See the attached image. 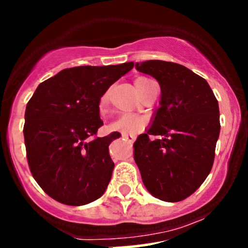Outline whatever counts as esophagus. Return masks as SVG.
<instances>
[{"instance_id":"34e87169","label":"esophagus","mask_w":248,"mask_h":248,"mask_svg":"<svg viewBox=\"0 0 248 248\" xmlns=\"http://www.w3.org/2000/svg\"><path fill=\"white\" fill-rule=\"evenodd\" d=\"M122 138H124V140L128 141V143H133V141L136 140V137L134 136H126V134H122Z\"/></svg>"}]
</instances>
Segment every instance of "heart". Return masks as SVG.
I'll list each match as a JSON object with an SVG mask.
<instances>
[{"label":"heart","instance_id":"heart-1","mask_svg":"<svg viewBox=\"0 0 248 248\" xmlns=\"http://www.w3.org/2000/svg\"><path fill=\"white\" fill-rule=\"evenodd\" d=\"M150 82L151 81L145 78H136L134 85H136V88L139 92V94L140 95L143 94L146 86H148ZM108 103H109V92L104 93V94L102 95V98H100V102H99L100 110L104 109V108L108 105ZM145 124H146V120L144 119V117L139 116V115L122 114L109 124V129L111 132H119V133L121 134H126V136H134V134L139 133V132L145 127Z\"/></svg>","mask_w":248,"mask_h":248}]
</instances>
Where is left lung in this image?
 Listing matches in <instances>:
<instances>
[{"label": "left lung", "instance_id": "obj_1", "mask_svg": "<svg viewBox=\"0 0 248 248\" xmlns=\"http://www.w3.org/2000/svg\"><path fill=\"white\" fill-rule=\"evenodd\" d=\"M136 69L157 80L161 98L150 127L134 143V161L154 198L178 202L211 172L220 131L218 100L205 78L180 64L146 60Z\"/></svg>", "mask_w": 248, "mask_h": 248}]
</instances>
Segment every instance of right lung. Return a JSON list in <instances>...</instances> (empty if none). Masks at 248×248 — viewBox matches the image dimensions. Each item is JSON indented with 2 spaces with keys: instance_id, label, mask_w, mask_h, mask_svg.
Instances as JSON below:
<instances>
[{
  "instance_id": "obj_1",
  "label": "right lung",
  "mask_w": 248,
  "mask_h": 248,
  "mask_svg": "<svg viewBox=\"0 0 248 248\" xmlns=\"http://www.w3.org/2000/svg\"><path fill=\"white\" fill-rule=\"evenodd\" d=\"M133 66L129 62L64 69L40 83L29 100L24 124L29 167L54 200L82 206L107 190L115 166L109 145L119 136L91 137L103 124L102 95Z\"/></svg>"
}]
</instances>
